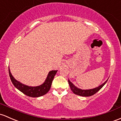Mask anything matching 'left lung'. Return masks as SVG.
Here are the masks:
<instances>
[{
	"mask_svg": "<svg viewBox=\"0 0 121 121\" xmlns=\"http://www.w3.org/2000/svg\"><path fill=\"white\" fill-rule=\"evenodd\" d=\"M107 80H108V79H107L104 83H103V84L100 85V86H99V87L92 89H90V90H82V89L78 88V87H76L75 85L73 84L69 79L68 83L70 86V88H71V90L72 91V92H73L74 94H76V95H80V96H90L94 95V94H96L98 91H99V90L103 87V86L106 84V82H107Z\"/></svg>",
	"mask_w": 121,
	"mask_h": 121,
	"instance_id": "8db88e82",
	"label": "left lung"
}]
</instances>
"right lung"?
<instances>
[{
  "label": "right lung",
  "instance_id": "obj_1",
  "mask_svg": "<svg viewBox=\"0 0 121 121\" xmlns=\"http://www.w3.org/2000/svg\"><path fill=\"white\" fill-rule=\"evenodd\" d=\"M9 75H10V78L11 79L12 83L16 88L27 96L33 98L39 97V96L44 95L46 93L48 92L50 87H51V85L54 76L57 72V70L56 71L53 70V71H50L43 84L40 86H36V87H31V86H28L22 84L21 82L16 80L11 73L10 68H9Z\"/></svg>",
  "mask_w": 121,
  "mask_h": 121
}]
</instances>
